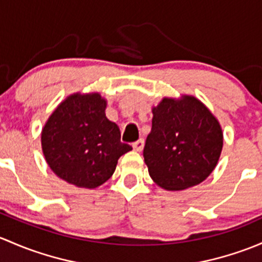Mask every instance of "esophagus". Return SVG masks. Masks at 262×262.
<instances>
[{
	"instance_id": "esophagus-1",
	"label": "esophagus",
	"mask_w": 262,
	"mask_h": 262,
	"mask_svg": "<svg viewBox=\"0 0 262 262\" xmlns=\"http://www.w3.org/2000/svg\"><path fill=\"white\" fill-rule=\"evenodd\" d=\"M132 147H134L135 151H141L144 149V139H140L137 140V141H135L134 144H132Z\"/></svg>"
}]
</instances>
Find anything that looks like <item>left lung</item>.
<instances>
[{"label":"left lung","instance_id":"left-lung-1","mask_svg":"<svg viewBox=\"0 0 262 262\" xmlns=\"http://www.w3.org/2000/svg\"><path fill=\"white\" fill-rule=\"evenodd\" d=\"M152 115L144 147L151 179L166 190H184L206 180L223 146L217 118L193 96L163 98Z\"/></svg>","mask_w":262,"mask_h":262}]
</instances>
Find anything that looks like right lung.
Here are the masks:
<instances>
[{"mask_svg":"<svg viewBox=\"0 0 262 262\" xmlns=\"http://www.w3.org/2000/svg\"><path fill=\"white\" fill-rule=\"evenodd\" d=\"M107 101L99 93H75L64 99L41 131V147L50 169L79 188L99 187L115 172L132 147L106 117Z\"/></svg>","mask_w":262,"mask_h":262,"instance_id":"1","label":"right lung"}]
</instances>
